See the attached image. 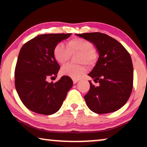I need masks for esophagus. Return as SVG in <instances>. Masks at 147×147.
Masks as SVG:
<instances>
[{
	"mask_svg": "<svg viewBox=\"0 0 147 147\" xmlns=\"http://www.w3.org/2000/svg\"><path fill=\"white\" fill-rule=\"evenodd\" d=\"M72 80H73V82H74V84H76V83H78V82H79V79H76V78H73V79H72Z\"/></svg>",
	"mask_w": 147,
	"mask_h": 147,
	"instance_id": "esophagus-1",
	"label": "esophagus"
}]
</instances>
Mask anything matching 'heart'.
Wrapping results in <instances>:
<instances>
[{
    "instance_id": "heart-1",
    "label": "heart",
    "mask_w": 147,
    "mask_h": 147,
    "mask_svg": "<svg viewBox=\"0 0 147 147\" xmlns=\"http://www.w3.org/2000/svg\"><path fill=\"white\" fill-rule=\"evenodd\" d=\"M78 53L76 56V61L80 64L67 63L63 66L61 74L73 78H78L86 71L84 63L92 65L96 61V55L93 50V45L88 40L74 38L67 42V49L61 43H57L53 48L54 59L58 63L63 65L69 57V53Z\"/></svg>"
}]
</instances>
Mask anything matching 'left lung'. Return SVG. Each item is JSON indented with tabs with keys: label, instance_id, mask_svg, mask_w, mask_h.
I'll list each match as a JSON object with an SVG mask.
<instances>
[{
	"label": "left lung",
	"instance_id": "obj_1",
	"mask_svg": "<svg viewBox=\"0 0 147 147\" xmlns=\"http://www.w3.org/2000/svg\"><path fill=\"white\" fill-rule=\"evenodd\" d=\"M76 35L92 42L99 53L95 67L88 74L99 86L89 81L90 88L84 96L86 104L97 114L119 110L128 101L133 87V65L129 53L117 40L104 33Z\"/></svg>",
	"mask_w": 147,
	"mask_h": 147
}]
</instances>
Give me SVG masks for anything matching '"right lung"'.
I'll return each mask as SVG.
<instances>
[{
    "label": "right lung",
    "mask_w": 147,
    "mask_h": 147,
    "mask_svg": "<svg viewBox=\"0 0 147 147\" xmlns=\"http://www.w3.org/2000/svg\"><path fill=\"white\" fill-rule=\"evenodd\" d=\"M71 33L44 34L24 44L20 50L15 71V88L20 99L35 113L51 115L59 110L67 92L73 86L69 76L55 83L60 66L53 55V48Z\"/></svg>",
    "instance_id": "right-lung-1"
}]
</instances>
